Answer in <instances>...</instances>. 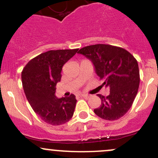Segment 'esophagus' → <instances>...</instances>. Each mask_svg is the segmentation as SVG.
Segmentation results:
<instances>
[{"instance_id":"obj_1","label":"esophagus","mask_w":158,"mask_h":158,"mask_svg":"<svg viewBox=\"0 0 158 158\" xmlns=\"http://www.w3.org/2000/svg\"><path fill=\"white\" fill-rule=\"evenodd\" d=\"M80 96H82V97H83V98H89V95H87V94H80Z\"/></svg>"}]
</instances>
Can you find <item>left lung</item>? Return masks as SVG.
Listing matches in <instances>:
<instances>
[{
	"instance_id": "8db88e82",
	"label": "left lung",
	"mask_w": 158,
	"mask_h": 158,
	"mask_svg": "<svg viewBox=\"0 0 158 158\" xmlns=\"http://www.w3.org/2000/svg\"><path fill=\"white\" fill-rule=\"evenodd\" d=\"M78 53L90 60L95 73L103 81L101 87L110 89L108 96L98 94L100 107L95 114L114 121L125 115L131 107L138 91L140 73L136 59L126 49L109 44H95L80 49Z\"/></svg>"
}]
</instances>
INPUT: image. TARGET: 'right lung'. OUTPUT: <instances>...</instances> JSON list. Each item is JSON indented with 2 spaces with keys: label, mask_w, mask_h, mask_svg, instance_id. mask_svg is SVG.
<instances>
[{
  "label": "right lung",
  "mask_w": 158,
  "mask_h": 158,
  "mask_svg": "<svg viewBox=\"0 0 158 158\" xmlns=\"http://www.w3.org/2000/svg\"><path fill=\"white\" fill-rule=\"evenodd\" d=\"M79 49H57L43 52L28 62L21 73L25 95L33 111L43 121L60 125L71 119L76 104V96L58 98L56 85L61 80L63 66Z\"/></svg>",
  "instance_id": "right-lung-1"
}]
</instances>
